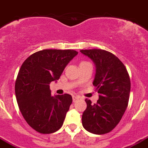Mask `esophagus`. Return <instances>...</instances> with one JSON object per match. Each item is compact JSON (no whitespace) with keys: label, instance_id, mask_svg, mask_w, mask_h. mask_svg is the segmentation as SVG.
Wrapping results in <instances>:
<instances>
[{"label":"esophagus","instance_id":"1","mask_svg":"<svg viewBox=\"0 0 148 148\" xmlns=\"http://www.w3.org/2000/svg\"><path fill=\"white\" fill-rule=\"evenodd\" d=\"M79 99H80V97H77V96H76V97H73V102L74 103H75V102H77Z\"/></svg>","mask_w":148,"mask_h":148}]
</instances>
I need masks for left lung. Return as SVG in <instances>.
<instances>
[{"mask_svg": "<svg viewBox=\"0 0 148 148\" xmlns=\"http://www.w3.org/2000/svg\"><path fill=\"white\" fill-rule=\"evenodd\" d=\"M93 61L96 74L93 84L99 99L92 104L86 99V109L82 125L89 132L103 134L111 132L120 122L128 106L131 82L125 65L116 55L102 49L80 50Z\"/></svg>", "mask_w": 148, "mask_h": 148, "instance_id": "8db88e82", "label": "left lung"}]
</instances>
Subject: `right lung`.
<instances>
[{
  "instance_id": "add662e5",
  "label": "right lung",
  "mask_w": 148,
  "mask_h": 148,
  "mask_svg": "<svg viewBox=\"0 0 148 148\" xmlns=\"http://www.w3.org/2000/svg\"><path fill=\"white\" fill-rule=\"evenodd\" d=\"M77 54L71 49H45L32 54L23 63L15 83L16 98L26 122L38 132L51 134L63 125L72 97L51 96L49 84L59 79Z\"/></svg>"
}]
</instances>
